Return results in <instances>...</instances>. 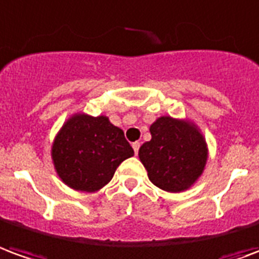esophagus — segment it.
I'll use <instances>...</instances> for the list:
<instances>
[{"label":"esophagus","mask_w":259,"mask_h":259,"mask_svg":"<svg viewBox=\"0 0 259 259\" xmlns=\"http://www.w3.org/2000/svg\"><path fill=\"white\" fill-rule=\"evenodd\" d=\"M133 148H134V152L138 155V152H139V148H141V144L139 142H134L133 144Z\"/></svg>","instance_id":"esophagus-1"}]
</instances>
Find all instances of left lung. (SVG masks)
<instances>
[{
	"label": "left lung",
	"instance_id": "left-lung-1",
	"mask_svg": "<svg viewBox=\"0 0 259 259\" xmlns=\"http://www.w3.org/2000/svg\"><path fill=\"white\" fill-rule=\"evenodd\" d=\"M152 139L139 148L149 180L168 192L187 190L202 174L208 150L190 122L160 117L150 125Z\"/></svg>",
	"mask_w": 259,
	"mask_h": 259
}]
</instances>
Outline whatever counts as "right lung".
Segmentation results:
<instances>
[{
    "mask_svg": "<svg viewBox=\"0 0 259 259\" xmlns=\"http://www.w3.org/2000/svg\"><path fill=\"white\" fill-rule=\"evenodd\" d=\"M134 155L122 130L107 117L74 115L53 145L58 176L78 191H97L113 179L121 162Z\"/></svg>",
    "mask_w": 259,
    "mask_h": 259,
    "instance_id": "add662e5",
    "label": "right lung"
}]
</instances>
